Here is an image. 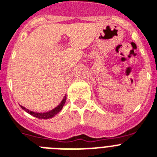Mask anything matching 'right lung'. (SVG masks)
Listing matches in <instances>:
<instances>
[{"mask_svg": "<svg viewBox=\"0 0 157 157\" xmlns=\"http://www.w3.org/2000/svg\"><path fill=\"white\" fill-rule=\"evenodd\" d=\"M66 98H67V97H66V95H65L64 98H63V99L62 100V101L60 102V104H59L58 106H56L55 109H53L52 110L49 111V112H43V113H41V112H32V111L28 110V109H27L26 108H24L23 106H22V105H20V107H21L23 110L26 111L27 113L30 114L31 116H34V117L38 118V119H44V120H46V119H50V118H52L53 116H56L57 113H59V112L61 111V109H63V105H64V104H65V101H66Z\"/></svg>", "mask_w": 157, "mask_h": 157, "instance_id": "right-lung-1", "label": "right lung"}]
</instances>
